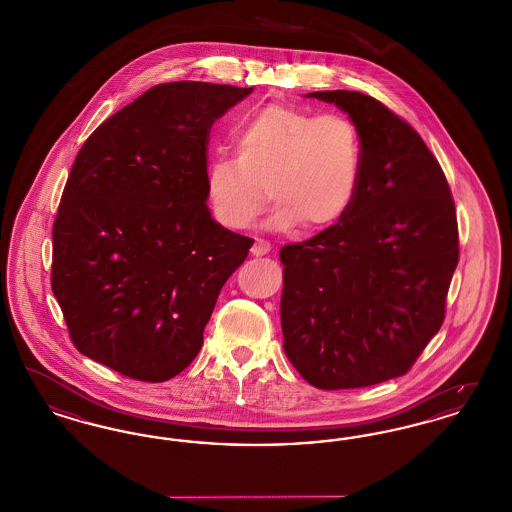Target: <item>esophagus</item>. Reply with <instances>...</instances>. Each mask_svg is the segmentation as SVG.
Masks as SVG:
<instances>
[{
  "label": "esophagus",
  "mask_w": 512,
  "mask_h": 512,
  "mask_svg": "<svg viewBox=\"0 0 512 512\" xmlns=\"http://www.w3.org/2000/svg\"><path fill=\"white\" fill-rule=\"evenodd\" d=\"M268 251H270V244L265 242V240H255V244L251 247V255L253 257H263V255H267Z\"/></svg>",
  "instance_id": "obj_1"
}]
</instances>
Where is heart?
<instances>
[{"instance_id": "1", "label": "heart", "mask_w": 512, "mask_h": 512, "mask_svg": "<svg viewBox=\"0 0 512 512\" xmlns=\"http://www.w3.org/2000/svg\"><path fill=\"white\" fill-rule=\"evenodd\" d=\"M234 146L236 155L215 157L205 171L209 207L224 228H247L272 195L270 228L305 224L311 232H324L340 224L357 201L363 138L345 115L267 103L236 126Z\"/></svg>"}]
</instances>
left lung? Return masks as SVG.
Masks as SVG:
<instances>
[{
    "instance_id": "left-lung-1",
    "label": "left lung",
    "mask_w": 512,
    "mask_h": 512,
    "mask_svg": "<svg viewBox=\"0 0 512 512\" xmlns=\"http://www.w3.org/2000/svg\"><path fill=\"white\" fill-rule=\"evenodd\" d=\"M363 138V180L349 215L284 245V351L318 390L366 388L411 370L445 318L459 263L455 201L418 132L361 92H313Z\"/></svg>"
}]
</instances>
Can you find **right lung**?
I'll return each instance as SVG.
<instances>
[{"mask_svg":"<svg viewBox=\"0 0 512 512\" xmlns=\"http://www.w3.org/2000/svg\"><path fill=\"white\" fill-rule=\"evenodd\" d=\"M251 92L157 84L80 147L53 222L51 290L82 355L151 384L197 357L253 245L207 209L209 134Z\"/></svg>","mask_w":512,"mask_h":512,"instance_id":"obj_1","label":"right lung"}]
</instances>
